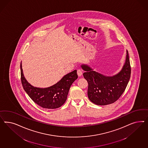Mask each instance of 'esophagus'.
I'll return each instance as SVG.
<instances>
[{
	"mask_svg": "<svg viewBox=\"0 0 148 148\" xmlns=\"http://www.w3.org/2000/svg\"><path fill=\"white\" fill-rule=\"evenodd\" d=\"M77 74L78 76H81L82 74V71L81 69H77Z\"/></svg>",
	"mask_w": 148,
	"mask_h": 148,
	"instance_id": "1",
	"label": "esophagus"
}]
</instances>
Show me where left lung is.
Wrapping results in <instances>:
<instances>
[{"instance_id": "8db88e82", "label": "left lung", "mask_w": 148, "mask_h": 148, "mask_svg": "<svg viewBox=\"0 0 148 148\" xmlns=\"http://www.w3.org/2000/svg\"><path fill=\"white\" fill-rule=\"evenodd\" d=\"M83 74L87 81L88 97L91 102L98 105L113 103L121 97L128 84L131 76V66L128 51L126 61L122 70L113 76H106L83 64Z\"/></svg>"}]
</instances>
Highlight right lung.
Listing matches in <instances>:
<instances>
[{
  "label": "right lung",
  "instance_id": "1",
  "mask_svg": "<svg viewBox=\"0 0 148 148\" xmlns=\"http://www.w3.org/2000/svg\"><path fill=\"white\" fill-rule=\"evenodd\" d=\"M77 78L76 70H75L63 76L58 83L50 87H34L25 79L21 63V79L24 90L35 103L45 108L55 109L63 105L67 100L71 86Z\"/></svg>",
  "mask_w": 148,
  "mask_h": 148
}]
</instances>
